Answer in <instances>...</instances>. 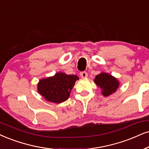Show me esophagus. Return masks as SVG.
Segmentation results:
<instances>
[{
  "label": "esophagus",
  "instance_id": "obj_1",
  "mask_svg": "<svg viewBox=\"0 0 149 149\" xmlns=\"http://www.w3.org/2000/svg\"><path fill=\"white\" fill-rule=\"evenodd\" d=\"M80 75L82 78H86L88 77V73H86V71H82V72H80Z\"/></svg>",
  "mask_w": 149,
  "mask_h": 149
}]
</instances>
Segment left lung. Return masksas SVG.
Here are the masks:
<instances>
[{
    "label": "left lung",
    "mask_w": 149,
    "mask_h": 149,
    "mask_svg": "<svg viewBox=\"0 0 149 149\" xmlns=\"http://www.w3.org/2000/svg\"><path fill=\"white\" fill-rule=\"evenodd\" d=\"M94 82L101 88L102 93L105 97L115 93L120 85L119 81L107 73H101L97 75Z\"/></svg>",
    "instance_id": "8db88e82"
}]
</instances>
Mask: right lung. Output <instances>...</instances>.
<instances>
[{
  "mask_svg": "<svg viewBox=\"0 0 149 149\" xmlns=\"http://www.w3.org/2000/svg\"><path fill=\"white\" fill-rule=\"evenodd\" d=\"M79 78L76 75H67L59 72L54 76L41 79L38 84V91L44 98L54 103L67 100L75 82Z\"/></svg>",
  "mask_w": 149,
  "mask_h": 149,
  "instance_id": "obj_1",
  "label": "right lung"
}]
</instances>
